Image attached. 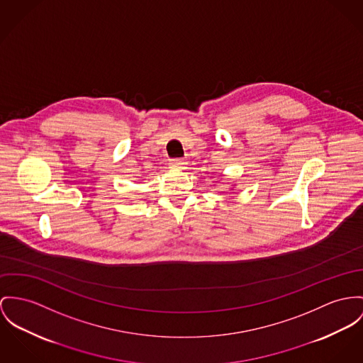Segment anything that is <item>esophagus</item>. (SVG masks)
<instances>
[{
	"label": "esophagus",
	"mask_w": 363,
	"mask_h": 363,
	"mask_svg": "<svg viewBox=\"0 0 363 363\" xmlns=\"http://www.w3.org/2000/svg\"><path fill=\"white\" fill-rule=\"evenodd\" d=\"M185 166H186V162L182 159H174L169 162V167L174 168V169H184Z\"/></svg>",
	"instance_id": "obj_1"
}]
</instances>
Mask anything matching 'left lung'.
<instances>
[{
	"instance_id": "obj_1",
	"label": "left lung",
	"mask_w": 363,
	"mask_h": 363,
	"mask_svg": "<svg viewBox=\"0 0 363 363\" xmlns=\"http://www.w3.org/2000/svg\"><path fill=\"white\" fill-rule=\"evenodd\" d=\"M232 191H233V189H232Z\"/></svg>"
}]
</instances>
